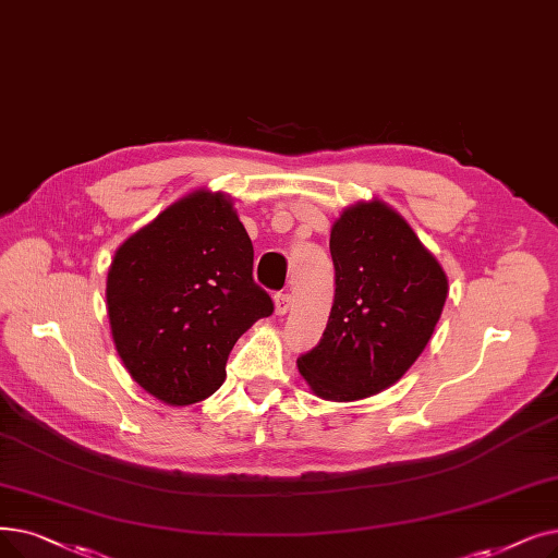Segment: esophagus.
<instances>
[{"label":"esophagus","instance_id":"1","mask_svg":"<svg viewBox=\"0 0 558 558\" xmlns=\"http://www.w3.org/2000/svg\"><path fill=\"white\" fill-rule=\"evenodd\" d=\"M289 307H292V296L289 294H276V314H287Z\"/></svg>","mask_w":558,"mask_h":558}]
</instances>
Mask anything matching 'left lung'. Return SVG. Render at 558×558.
Listing matches in <instances>:
<instances>
[{"instance_id": "left-lung-1", "label": "left lung", "mask_w": 558, "mask_h": 558, "mask_svg": "<svg viewBox=\"0 0 558 558\" xmlns=\"http://www.w3.org/2000/svg\"><path fill=\"white\" fill-rule=\"evenodd\" d=\"M330 255L328 326L296 365L317 397L357 401L413 367L440 322L449 282L413 228L383 201L342 211L330 230Z\"/></svg>"}]
</instances>
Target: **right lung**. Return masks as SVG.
<instances>
[{
	"label": "right lung",
	"mask_w": 558,
	"mask_h": 558,
	"mask_svg": "<svg viewBox=\"0 0 558 558\" xmlns=\"http://www.w3.org/2000/svg\"><path fill=\"white\" fill-rule=\"evenodd\" d=\"M107 310L116 351L145 392L189 405L219 390L236 339L274 312L232 198L198 189L134 232L109 266Z\"/></svg>",
	"instance_id": "add662e5"
}]
</instances>
